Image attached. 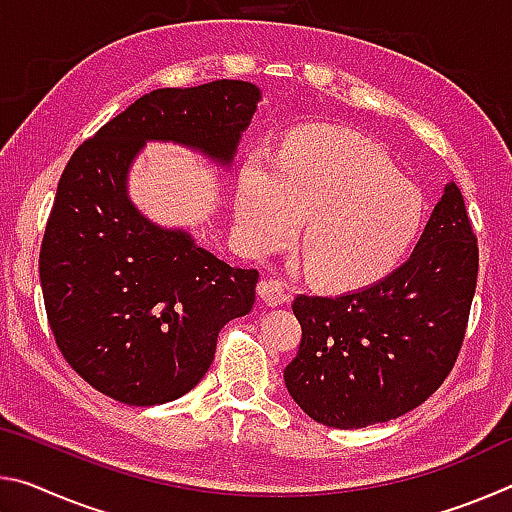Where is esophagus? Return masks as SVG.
I'll return each mask as SVG.
<instances>
[{
	"mask_svg": "<svg viewBox=\"0 0 512 512\" xmlns=\"http://www.w3.org/2000/svg\"><path fill=\"white\" fill-rule=\"evenodd\" d=\"M259 296L266 302L268 307H277V305H284V302L291 300V293L287 289V284L282 280H264L259 282Z\"/></svg>",
	"mask_w": 512,
	"mask_h": 512,
	"instance_id": "1",
	"label": "esophagus"
}]
</instances>
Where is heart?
I'll list each match as a JSON object with an SVG mask.
<instances>
[{"instance_id":"b5f03b06","label":"heart","mask_w":512,"mask_h":512,"mask_svg":"<svg viewBox=\"0 0 512 512\" xmlns=\"http://www.w3.org/2000/svg\"><path fill=\"white\" fill-rule=\"evenodd\" d=\"M424 198L366 137L311 133L273 160L250 155L239 176L237 225L255 253L287 244L300 219L305 264L320 282L354 287L402 262L424 223Z\"/></svg>"}]
</instances>
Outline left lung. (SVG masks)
<instances>
[{"label":"left lung","mask_w":512,"mask_h":512,"mask_svg":"<svg viewBox=\"0 0 512 512\" xmlns=\"http://www.w3.org/2000/svg\"><path fill=\"white\" fill-rule=\"evenodd\" d=\"M479 246L456 183L413 255L370 287L300 296L302 341L284 384L309 418L363 429L413 411L452 372L465 339Z\"/></svg>","instance_id":"obj_1"}]
</instances>
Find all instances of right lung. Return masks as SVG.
Listing matches in <instances>:
<instances>
[{"label": "right lung", "mask_w": 512, "mask_h": 512, "mask_svg": "<svg viewBox=\"0 0 512 512\" xmlns=\"http://www.w3.org/2000/svg\"><path fill=\"white\" fill-rule=\"evenodd\" d=\"M262 99L248 81L162 88L85 140L60 176L40 248L58 350L112 400H178L214 361L221 327L253 309L259 273L235 268L185 230L151 223L126 192L146 142H178L230 164Z\"/></svg>", "instance_id": "right-lung-1"}]
</instances>
